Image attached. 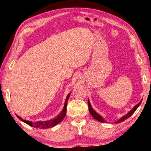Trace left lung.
Returning <instances> with one entry per match:
<instances>
[{"label": "left lung", "mask_w": 151, "mask_h": 151, "mask_svg": "<svg viewBox=\"0 0 151 151\" xmlns=\"http://www.w3.org/2000/svg\"><path fill=\"white\" fill-rule=\"evenodd\" d=\"M141 101H142V100L139 102V103L138 104H136V106H135L133 107V108L131 109V111H130L129 113H128L127 114H126V115L124 116L123 117L120 118L119 120L116 121V122H114V124H119V123L122 122V121H125L126 119H127L128 118H129L130 116H131L132 115V114L134 113L135 111H136V110L137 109H138V107L139 106L140 104H141ZM88 106H89V111L90 114H91V115L92 116V117L93 118V119H96V120H97L98 121H100V122H101V123H105L106 122V121L104 120V118L102 117L101 116H100L98 113H96V112L94 110H93L92 107H91V104H90V101H89V99H88Z\"/></svg>", "instance_id": "obj_1"}]
</instances>
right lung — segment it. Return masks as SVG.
<instances>
[{
  "mask_svg": "<svg viewBox=\"0 0 151 151\" xmlns=\"http://www.w3.org/2000/svg\"><path fill=\"white\" fill-rule=\"evenodd\" d=\"M70 96V93H68V95H67V97H66L65 105H64V107H63V109H62V111L60 112V113L56 117H55L54 119H50V120L38 121H35V122H32V121L24 120V119H21V117L18 116H18V119H20V121H22V122L25 123V124H27V125L32 126V127L37 128V129H49V128L54 127V126H56L57 124H60V123L61 122L62 120H63L64 118L65 117L66 112H67V101H68Z\"/></svg>",
  "mask_w": 151,
  "mask_h": 151,
  "instance_id": "add662e5",
  "label": "right lung"
}]
</instances>
